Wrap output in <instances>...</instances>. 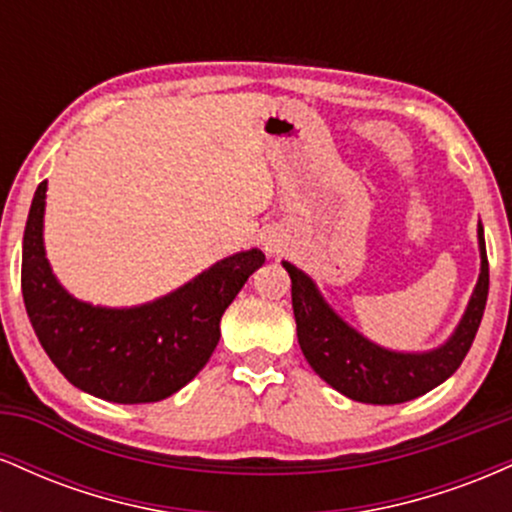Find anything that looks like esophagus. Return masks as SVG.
I'll return each mask as SVG.
<instances>
[{
	"mask_svg": "<svg viewBox=\"0 0 512 512\" xmlns=\"http://www.w3.org/2000/svg\"><path fill=\"white\" fill-rule=\"evenodd\" d=\"M269 250H272V248H269Z\"/></svg>",
	"mask_w": 512,
	"mask_h": 512,
	"instance_id": "obj_1",
	"label": "esophagus"
}]
</instances>
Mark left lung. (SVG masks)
<instances>
[{
  "instance_id": "left-lung-1",
  "label": "left lung",
  "mask_w": 512,
  "mask_h": 512,
  "mask_svg": "<svg viewBox=\"0 0 512 512\" xmlns=\"http://www.w3.org/2000/svg\"><path fill=\"white\" fill-rule=\"evenodd\" d=\"M477 236L481 257L477 286L448 342L431 351H392L370 342L334 313L308 274L291 262H281L291 276L298 344L310 368L344 397L363 404H402L445 383L477 337L489 296V260L481 221Z\"/></svg>"
}]
</instances>
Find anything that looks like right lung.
Segmentation results:
<instances>
[{"mask_svg":"<svg viewBox=\"0 0 512 512\" xmlns=\"http://www.w3.org/2000/svg\"><path fill=\"white\" fill-rule=\"evenodd\" d=\"M48 180L40 182L23 231L21 291L38 342L74 387L117 404L161 402L207 366L221 315L264 264L252 248L223 257L180 289L132 308L79 301L45 257Z\"/></svg>","mask_w":512,"mask_h":512,"instance_id":"add662e5","label":"right lung"}]
</instances>
